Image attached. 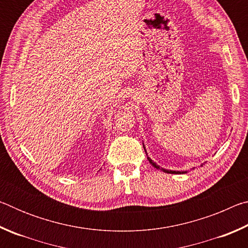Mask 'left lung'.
<instances>
[{
    "label": "left lung",
    "mask_w": 248,
    "mask_h": 248,
    "mask_svg": "<svg viewBox=\"0 0 248 248\" xmlns=\"http://www.w3.org/2000/svg\"><path fill=\"white\" fill-rule=\"evenodd\" d=\"M143 148H144V150H145V146H144V143H143ZM145 153H146V151H145ZM146 155H148V153H146ZM148 159H149V162L151 163V164H152L155 169H157V170H161L162 171H164V173H169V174H186L187 173V170H184V171H182V170H165V169H163V167H159L156 163H154L152 159H151L149 156H148ZM195 167H192V170H194Z\"/></svg>",
    "instance_id": "obj_1"
}]
</instances>
